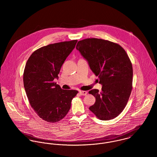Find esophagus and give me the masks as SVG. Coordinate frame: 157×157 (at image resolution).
Returning a JSON list of instances; mask_svg holds the SVG:
<instances>
[{
    "instance_id": "34e87169",
    "label": "esophagus",
    "mask_w": 157,
    "mask_h": 157,
    "mask_svg": "<svg viewBox=\"0 0 157 157\" xmlns=\"http://www.w3.org/2000/svg\"><path fill=\"white\" fill-rule=\"evenodd\" d=\"M79 93L80 95H86L87 94V92L86 91H85V90H80L79 91Z\"/></svg>"
}]
</instances>
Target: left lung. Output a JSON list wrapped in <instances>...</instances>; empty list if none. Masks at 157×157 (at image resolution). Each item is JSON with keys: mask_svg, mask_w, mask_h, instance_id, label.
<instances>
[{"mask_svg": "<svg viewBox=\"0 0 157 157\" xmlns=\"http://www.w3.org/2000/svg\"><path fill=\"white\" fill-rule=\"evenodd\" d=\"M76 49L102 85L100 91H89L95 97L90 111L101 120L117 117L126 106L132 88V65L127 53L117 44L95 38L78 41Z\"/></svg>", "mask_w": 157, "mask_h": 157, "instance_id": "8db88e82", "label": "left lung"}]
</instances>
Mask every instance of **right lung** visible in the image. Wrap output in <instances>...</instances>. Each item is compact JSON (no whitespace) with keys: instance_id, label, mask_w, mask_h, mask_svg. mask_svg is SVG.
<instances>
[{"instance_id":"obj_1","label":"right lung","mask_w":157,"mask_h":157,"mask_svg":"<svg viewBox=\"0 0 157 157\" xmlns=\"http://www.w3.org/2000/svg\"><path fill=\"white\" fill-rule=\"evenodd\" d=\"M77 40L49 44L36 50L23 72V84L29 102L37 115L47 122L63 119L71 108L76 90H62L54 82Z\"/></svg>"}]
</instances>
